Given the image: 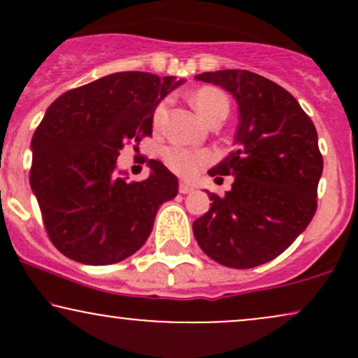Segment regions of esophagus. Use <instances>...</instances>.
I'll return each instance as SVG.
<instances>
[{"label":"esophagus","instance_id":"1","mask_svg":"<svg viewBox=\"0 0 358 358\" xmlns=\"http://www.w3.org/2000/svg\"><path fill=\"white\" fill-rule=\"evenodd\" d=\"M178 190H180V193H190V192H193V185L188 182H180Z\"/></svg>","mask_w":358,"mask_h":358}]
</instances>
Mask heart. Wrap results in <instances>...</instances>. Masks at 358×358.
Instances as JSON below:
<instances>
[{"label":"heart","mask_w":358,"mask_h":358,"mask_svg":"<svg viewBox=\"0 0 358 358\" xmlns=\"http://www.w3.org/2000/svg\"><path fill=\"white\" fill-rule=\"evenodd\" d=\"M192 101H193V106H195L196 113L200 114V117L202 119H205L208 114L217 109L229 110L227 97H225V94L220 92L219 89L203 87L196 90V92L193 94ZM166 113H168L166 101L159 102L153 113L155 127H159L163 124V121H165L166 117ZM163 158H165L166 166L170 168L171 171H175L176 175L192 176L199 171L200 166L205 165V163L210 159V155L205 153V151H192V150H187V148L173 146V148H168L165 155H163Z\"/></svg>","instance_id":"1"}]
</instances>
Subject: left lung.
<instances>
[{
	"label": "left lung",
	"mask_w": 358,
	"mask_h": 358,
	"mask_svg": "<svg viewBox=\"0 0 358 358\" xmlns=\"http://www.w3.org/2000/svg\"><path fill=\"white\" fill-rule=\"evenodd\" d=\"M231 92L239 106L236 150L208 175L236 176L225 196L208 193L210 210L193 222L199 245L222 266L249 269L293 244L316 212L323 171L318 134L298 101L249 71L195 76Z\"/></svg>",
	"instance_id": "1"
}]
</instances>
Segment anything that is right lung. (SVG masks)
I'll list each match as a JSON object with an SVG mask.
<instances>
[{"instance_id":"right-lung-1","label":"right lung","mask_w":358,"mask_h":358,"mask_svg":"<svg viewBox=\"0 0 358 358\" xmlns=\"http://www.w3.org/2000/svg\"><path fill=\"white\" fill-rule=\"evenodd\" d=\"M183 84L176 77L117 72L53 101L31 139L30 185L52 244L90 266L129 257L153 231L159 205L175 199L178 180L150 159L143 182L116 171L124 143L153 133L156 104Z\"/></svg>"}]
</instances>
